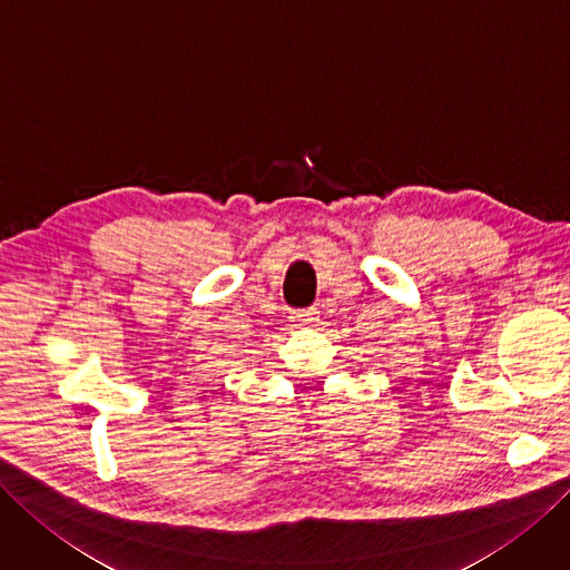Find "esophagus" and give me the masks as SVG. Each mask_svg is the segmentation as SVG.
Instances as JSON below:
<instances>
[{
  "instance_id": "34e87169",
  "label": "esophagus",
  "mask_w": 570,
  "mask_h": 570,
  "mask_svg": "<svg viewBox=\"0 0 570 570\" xmlns=\"http://www.w3.org/2000/svg\"><path fill=\"white\" fill-rule=\"evenodd\" d=\"M317 309H303V312H293V322H296L298 326H314L320 322L317 317Z\"/></svg>"
}]
</instances>
